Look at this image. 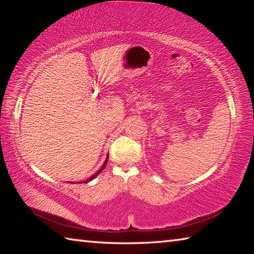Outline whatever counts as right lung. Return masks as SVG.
I'll return each instance as SVG.
<instances>
[{
    "instance_id": "right-lung-1",
    "label": "right lung",
    "mask_w": 254,
    "mask_h": 254,
    "mask_svg": "<svg viewBox=\"0 0 254 254\" xmlns=\"http://www.w3.org/2000/svg\"><path fill=\"white\" fill-rule=\"evenodd\" d=\"M107 160H109V156H107L106 157V159H105V161H104V163H103V166L101 167V168L100 169H98L97 171H96V173L95 174H94L93 176H92V177H89V178H87V179H85L84 180V183H89V182H91V180H93V179H95L96 177H97V176L98 175H100V173H101V171L103 170V169H104L105 168V166H106V163H107ZM72 184V183H71Z\"/></svg>"
}]
</instances>
